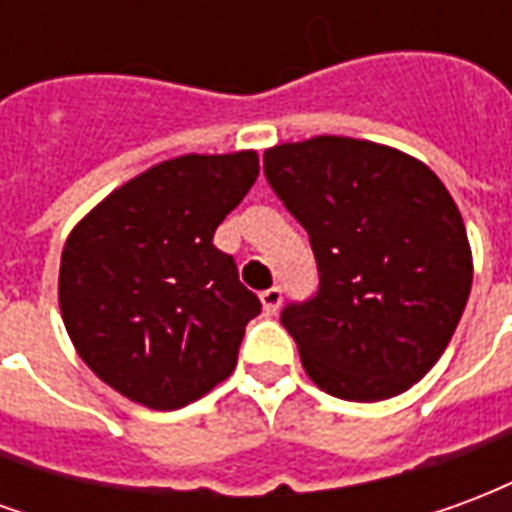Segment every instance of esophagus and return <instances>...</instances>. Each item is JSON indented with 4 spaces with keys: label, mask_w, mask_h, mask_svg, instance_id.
Here are the masks:
<instances>
[{
    "label": "esophagus",
    "mask_w": 512,
    "mask_h": 512,
    "mask_svg": "<svg viewBox=\"0 0 512 512\" xmlns=\"http://www.w3.org/2000/svg\"><path fill=\"white\" fill-rule=\"evenodd\" d=\"M260 301H263V312H266V315H274V312L279 310V304H282V288L274 285V288L263 290V293H260Z\"/></svg>",
    "instance_id": "1"
}]
</instances>
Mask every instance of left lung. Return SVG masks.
I'll return each instance as SVG.
<instances>
[{
	"label": "left lung",
	"mask_w": 512,
	"mask_h": 512,
	"mask_svg": "<svg viewBox=\"0 0 512 512\" xmlns=\"http://www.w3.org/2000/svg\"><path fill=\"white\" fill-rule=\"evenodd\" d=\"M263 172L310 235L318 293L282 310L323 392L373 403L439 362L472 290L461 211L422 161L351 136L263 153Z\"/></svg>",
	"instance_id": "obj_1"
}]
</instances>
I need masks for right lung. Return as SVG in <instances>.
<instances>
[{
  "label": "right lung",
  "instance_id": "1",
  "mask_svg": "<svg viewBox=\"0 0 512 512\" xmlns=\"http://www.w3.org/2000/svg\"><path fill=\"white\" fill-rule=\"evenodd\" d=\"M255 150L169 158L98 202L65 241L60 310L84 365L156 411L235 370L260 299L213 246L257 180Z\"/></svg>",
  "mask_w": 512,
  "mask_h": 512
}]
</instances>
